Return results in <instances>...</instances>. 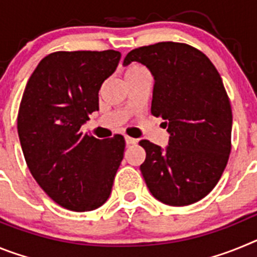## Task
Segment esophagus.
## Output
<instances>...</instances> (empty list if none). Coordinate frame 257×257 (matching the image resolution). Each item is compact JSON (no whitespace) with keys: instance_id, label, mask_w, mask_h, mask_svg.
I'll return each instance as SVG.
<instances>
[{"instance_id":"obj_1","label":"esophagus","mask_w":257,"mask_h":257,"mask_svg":"<svg viewBox=\"0 0 257 257\" xmlns=\"http://www.w3.org/2000/svg\"><path fill=\"white\" fill-rule=\"evenodd\" d=\"M124 142H126L127 145H134L138 143V140L134 139V138H130V136H126V138H124Z\"/></svg>"}]
</instances>
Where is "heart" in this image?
<instances>
[{
	"label": "heart",
	"instance_id": "obj_1",
	"mask_svg": "<svg viewBox=\"0 0 257 257\" xmlns=\"http://www.w3.org/2000/svg\"><path fill=\"white\" fill-rule=\"evenodd\" d=\"M147 73V69H145L143 65L140 64H130L127 65L126 68V77H133V76H138V74H143Z\"/></svg>",
	"mask_w": 257,
	"mask_h": 257
}]
</instances>
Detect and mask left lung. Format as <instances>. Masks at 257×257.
Segmentation results:
<instances>
[{
	"label": "left lung",
	"instance_id": "left-lung-1",
	"mask_svg": "<svg viewBox=\"0 0 257 257\" xmlns=\"http://www.w3.org/2000/svg\"><path fill=\"white\" fill-rule=\"evenodd\" d=\"M138 61L154 78L152 114L162 117L169 145L140 140V166L152 196L165 205L187 206L215 188L230 154V103L215 65L199 50L158 42L130 51L123 65Z\"/></svg>",
	"mask_w": 257,
	"mask_h": 257
}]
</instances>
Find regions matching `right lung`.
<instances>
[{"instance_id":"add662e5","label":"right lung","mask_w":257,"mask_h":257,"mask_svg":"<svg viewBox=\"0 0 257 257\" xmlns=\"http://www.w3.org/2000/svg\"><path fill=\"white\" fill-rule=\"evenodd\" d=\"M121 52L58 51L40 61L26 86L18 134L32 176L67 210L100 207L123 160L122 135L100 140L79 131L99 110V90Z\"/></svg>"}]
</instances>
